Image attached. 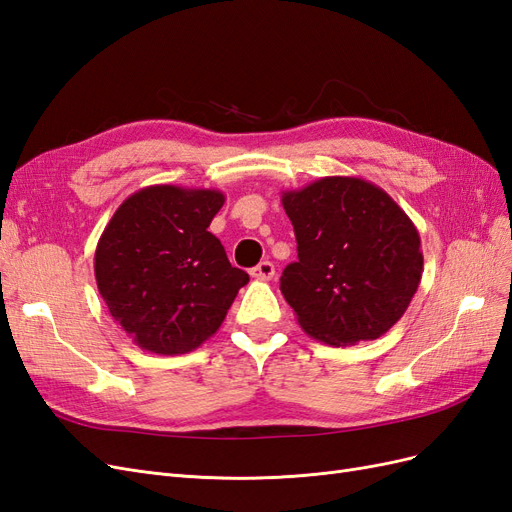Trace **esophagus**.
<instances>
[{
  "mask_svg": "<svg viewBox=\"0 0 512 512\" xmlns=\"http://www.w3.org/2000/svg\"><path fill=\"white\" fill-rule=\"evenodd\" d=\"M252 277H256V280H271V277L275 275V265L269 260H262L258 267H254L252 271Z\"/></svg>",
  "mask_w": 512,
  "mask_h": 512,
  "instance_id": "1",
  "label": "esophagus"
}]
</instances>
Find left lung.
I'll list each match as a JSON object with an SVG mask.
<instances>
[{
  "label": "left lung",
  "instance_id": "8db88e82",
  "mask_svg": "<svg viewBox=\"0 0 512 512\" xmlns=\"http://www.w3.org/2000/svg\"><path fill=\"white\" fill-rule=\"evenodd\" d=\"M299 260L280 288L301 329L329 346L378 339L421 284V237L395 200L361 177H322L282 192Z\"/></svg>",
  "mask_w": 512,
  "mask_h": 512
}]
</instances>
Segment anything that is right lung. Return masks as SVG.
<instances>
[{"label": "right lung", "mask_w": 512, "mask_h": 512, "mask_svg": "<svg viewBox=\"0 0 512 512\" xmlns=\"http://www.w3.org/2000/svg\"><path fill=\"white\" fill-rule=\"evenodd\" d=\"M224 200L220 190L149 185L106 224L94 256L96 284L138 348L166 356L196 350L250 282L207 230Z\"/></svg>", "instance_id": "add662e5"}]
</instances>
